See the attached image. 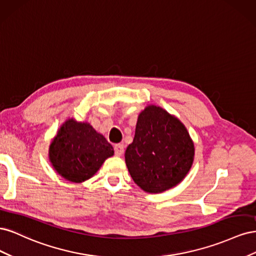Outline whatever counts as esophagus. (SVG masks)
Segmentation results:
<instances>
[{"label":"esophagus","instance_id":"1","mask_svg":"<svg viewBox=\"0 0 256 256\" xmlns=\"http://www.w3.org/2000/svg\"><path fill=\"white\" fill-rule=\"evenodd\" d=\"M114 152H115V154L116 156H122V154H124V145L122 144H116L114 146Z\"/></svg>","mask_w":256,"mask_h":256}]
</instances>
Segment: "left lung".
Listing matches in <instances>:
<instances>
[{
    "label": "left lung",
    "mask_w": 256,
    "mask_h": 256,
    "mask_svg": "<svg viewBox=\"0 0 256 256\" xmlns=\"http://www.w3.org/2000/svg\"><path fill=\"white\" fill-rule=\"evenodd\" d=\"M193 159L194 144L184 124L160 106H146L125 152L134 182L145 192H164L184 180Z\"/></svg>",
    "instance_id": "obj_1"
}]
</instances>
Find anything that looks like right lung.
Wrapping results in <instances>:
<instances>
[{
	"instance_id": "right-lung-1",
	"label": "right lung",
	"mask_w": 256,
	"mask_h": 256,
	"mask_svg": "<svg viewBox=\"0 0 256 256\" xmlns=\"http://www.w3.org/2000/svg\"><path fill=\"white\" fill-rule=\"evenodd\" d=\"M114 154L112 145L88 122L67 120L58 131L49 148L54 170L65 180L82 182L90 180Z\"/></svg>"
}]
</instances>
